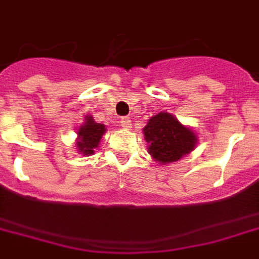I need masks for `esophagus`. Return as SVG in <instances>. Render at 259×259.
<instances>
[{"label": "esophagus", "instance_id": "esophagus-1", "mask_svg": "<svg viewBox=\"0 0 259 259\" xmlns=\"http://www.w3.org/2000/svg\"><path fill=\"white\" fill-rule=\"evenodd\" d=\"M120 126H122L123 129L129 130L130 127H132V120H130L129 118H122V119H120Z\"/></svg>", "mask_w": 259, "mask_h": 259}]
</instances>
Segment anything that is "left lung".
Segmentation results:
<instances>
[{
	"label": "left lung",
	"mask_w": 259,
	"mask_h": 259,
	"mask_svg": "<svg viewBox=\"0 0 259 259\" xmlns=\"http://www.w3.org/2000/svg\"><path fill=\"white\" fill-rule=\"evenodd\" d=\"M151 158L160 164L178 162L198 145V135L166 111L151 116L143 129Z\"/></svg>",
	"instance_id": "8db88e82"
}]
</instances>
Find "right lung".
I'll list each match as a JSON object with an SVG mask.
<instances>
[{"mask_svg": "<svg viewBox=\"0 0 259 259\" xmlns=\"http://www.w3.org/2000/svg\"><path fill=\"white\" fill-rule=\"evenodd\" d=\"M105 132H107L105 124L97 123L92 115H85L83 122L76 129L75 147L78 154L83 155V156L95 154Z\"/></svg>", "mask_w": 259, "mask_h": 259, "instance_id": "add662e5", "label": "right lung"}]
</instances>
